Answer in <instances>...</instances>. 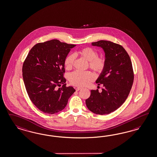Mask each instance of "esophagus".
<instances>
[{
	"mask_svg": "<svg viewBox=\"0 0 157 157\" xmlns=\"http://www.w3.org/2000/svg\"><path fill=\"white\" fill-rule=\"evenodd\" d=\"M80 89H81V87H78V88H76V91H78V90H80Z\"/></svg>",
	"mask_w": 157,
	"mask_h": 157,
	"instance_id": "1",
	"label": "esophagus"
}]
</instances>
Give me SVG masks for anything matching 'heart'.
Returning a JSON list of instances; mask_svg holds the SVG:
<instances>
[{
    "mask_svg": "<svg viewBox=\"0 0 157 157\" xmlns=\"http://www.w3.org/2000/svg\"><path fill=\"white\" fill-rule=\"evenodd\" d=\"M78 54L89 61V67L97 73L103 72L106 67V61L104 57L98 56V52L96 49L90 47H85L81 49ZM75 61V57L73 55H69L65 57L64 65L67 69L72 68ZM69 79L70 82L75 86H84L90 83L94 79V75L90 71L80 72L75 71L69 75Z\"/></svg>",
    "mask_w": 157,
    "mask_h": 157,
    "instance_id": "obj_1",
    "label": "heart"
}]
</instances>
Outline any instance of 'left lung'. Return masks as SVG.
Here are the masks:
<instances>
[{"instance_id": "obj_1", "label": "left lung", "mask_w": 157, "mask_h": 157, "mask_svg": "<svg viewBox=\"0 0 157 157\" xmlns=\"http://www.w3.org/2000/svg\"><path fill=\"white\" fill-rule=\"evenodd\" d=\"M104 49L106 67L96 82L103 85L102 92L91 90L85 101L87 108L97 114H108L119 108L129 96L134 81L132 63L128 53L121 45L110 41L92 43Z\"/></svg>"}]
</instances>
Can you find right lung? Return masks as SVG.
Here are the masks:
<instances>
[{"label":"right lung","instance_id":"right-lung-1","mask_svg":"<svg viewBox=\"0 0 157 157\" xmlns=\"http://www.w3.org/2000/svg\"><path fill=\"white\" fill-rule=\"evenodd\" d=\"M76 45L53 39L35 45L24 60V85L32 103L40 111L52 114L63 110L75 92L66 86L64 60ZM63 86L59 89L57 86Z\"/></svg>","mask_w":157,"mask_h":157}]
</instances>
